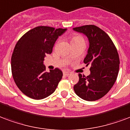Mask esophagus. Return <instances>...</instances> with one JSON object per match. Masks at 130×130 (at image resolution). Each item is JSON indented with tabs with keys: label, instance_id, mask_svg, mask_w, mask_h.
<instances>
[{
	"label": "esophagus",
	"instance_id": "esophagus-1",
	"mask_svg": "<svg viewBox=\"0 0 130 130\" xmlns=\"http://www.w3.org/2000/svg\"><path fill=\"white\" fill-rule=\"evenodd\" d=\"M70 74V72H67V71H65V72H63V75L65 76H68Z\"/></svg>",
	"mask_w": 130,
	"mask_h": 130
}]
</instances>
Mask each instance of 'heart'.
Returning <instances> with one entry per match:
<instances>
[{"label": "heart", "mask_w": 130, "mask_h": 130, "mask_svg": "<svg viewBox=\"0 0 130 130\" xmlns=\"http://www.w3.org/2000/svg\"><path fill=\"white\" fill-rule=\"evenodd\" d=\"M70 41L71 43L74 44L76 43H80V42H85V40L82 36L78 34H73L70 36Z\"/></svg>", "instance_id": "obj_1"}]
</instances>
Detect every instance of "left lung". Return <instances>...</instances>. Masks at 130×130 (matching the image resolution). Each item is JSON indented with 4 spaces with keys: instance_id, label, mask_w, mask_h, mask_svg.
Masks as SVG:
<instances>
[{
    "instance_id": "left-lung-1",
    "label": "left lung",
    "mask_w": 130,
    "mask_h": 130,
    "mask_svg": "<svg viewBox=\"0 0 130 130\" xmlns=\"http://www.w3.org/2000/svg\"><path fill=\"white\" fill-rule=\"evenodd\" d=\"M88 37L89 47L84 63L90 65L88 76L79 74V81L74 85L76 94L87 101H95L108 93L115 83L119 69L117 50L106 32L95 25L74 28Z\"/></svg>"
}]
</instances>
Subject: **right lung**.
<instances>
[{"mask_svg": "<svg viewBox=\"0 0 130 130\" xmlns=\"http://www.w3.org/2000/svg\"><path fill=\"white\" fill-rule=\"evenodd\" d=\"M66 30L40 26L26 32L17 42L11 56V72L17 87L28 97L42 100L56 90L63 72L58 68L45 72L43 61Z\"/></svg>", "mask_w": 130, "mask_h": 130, "instance_id": "obj_1", "label": "right lung"}]
</instances>
